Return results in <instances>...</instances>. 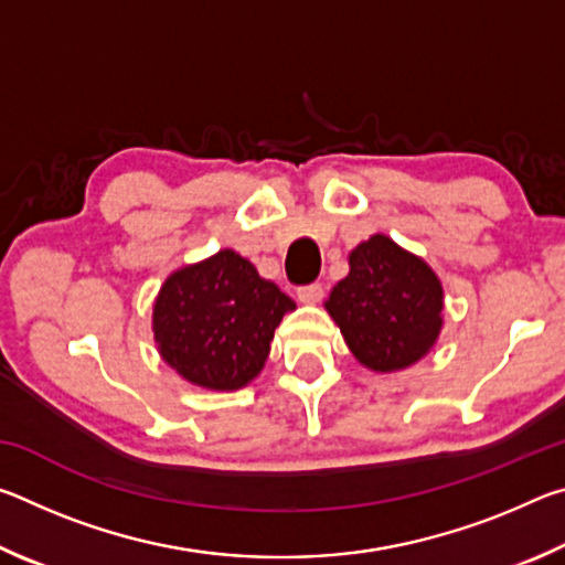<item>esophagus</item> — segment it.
<instances>
[{
	"label": "esophagus",
	"instance_id": "obj_1",
	"mask_svg": "<svg viewBox=\"0 0 565 565\" xmlns=\"http://www.w3.org/2000/svg\"><path fill=\"white\" fill-rule=\"evenodd\" d=\"M296 296H299V301H303V303H319L323 296V286L319 281L299 286V289H296Z\"/></svg>",
	"mask_w": 565,
	"mask_h": 565
}]
</instances>
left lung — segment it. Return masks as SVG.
<instances>
[{"label":"left lung","instance_id":"1","mask_svg":"<svg viewBox=\"0 0 565 565\" xmlns=\"http://www.w3.org/2000/svg\"><path fill=\"white\" fill-rule=\"evenodd\" d=\"M349 264L327 309L353 356L381 374L416 363L441 331V281L384 234L353 248Z\"/></svg>","mask_w":565,"mask_h":565}]
</instances>
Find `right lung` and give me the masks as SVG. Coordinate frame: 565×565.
I'll return each mask as SVG.
<instances>
[{"instance_id":"1","label":"right lung","mask_w":565,"mask_h":565,"mask_svg":"<svg viewBox=\"0 0 565 565\" xmlns=\"http://www.w3.org/2000/svg\"><path fill=\"white\" fill-rule=\"evenodd\" d=\"M291 309L279 286L224 248L169 276L154 306V337L164 361L191 384L234 391L264 369L274 329Z\"/></svg>"}]
</instances>
